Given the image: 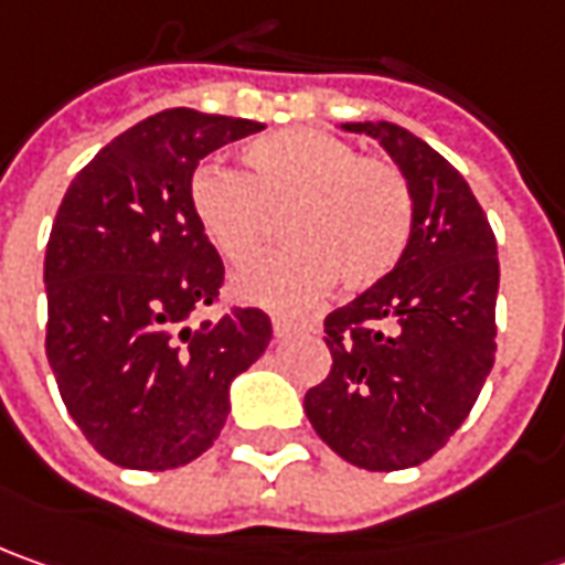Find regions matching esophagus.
<instances>
[{
  "label": "esophagus",
  "instance_id": "34e87169",
  "mask_svg": "<svg viewBox=\"0 0 565 565\" xmlns=\"http://www.w3.org/2000/svg\"><path fill=\"white\" fill-rule=\"evenodd\" d=\"M294 324H297V321L287 319V316H271V328H275V334H278V338H284Z\"/></svg>",
  "mask_w": 565,
  "mask_h": 565
}]
</instances>
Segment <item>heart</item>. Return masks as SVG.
Instances as JSON below:
<instances>
[{"label":"heart","instance_id":"obj_1","mask_svg":"<svg viewBox=\"0 0 565 565\" xmlns=\"http://www.w3.org/2000/svg\"><path fill=\"white\" fill-rule=\"evenodd\" d=\"M241 159L244 171L203 166L190 178V209L231 265L263 249L281 212L290 244L237 271L241 300L302 306L334 278L365 290L397 268L413 237V193L391 159L312 127L256 137Z\"/></svg>","mask_w":565,"mask_h":565}]
</instances>
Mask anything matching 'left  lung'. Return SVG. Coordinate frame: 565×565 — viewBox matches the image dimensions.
I'll return each mask as SVG.
<instances>
[{"instance_id":"obj_1","label":"left lung","mask_w":565,"mask_h":565,"mask_svg":"<svg viewBox=\"0 0 565 565\" xmlns=\"http://www.w3.org/2000/svg\"><path fill=\"white\" fill-rule=\"evenodd\" d=\"M369 134L413 193V237L399 265L324 319L331 372L306 391L319 438L369 472L438 454L472 413L497 353V241L469 184L440 152L391 121Z\"/></svg>"}]
</instances>
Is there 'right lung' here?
I'll return each mask as SVG.
<instances>
[{
  "instance_id": "add662e5",
  "label": "right lung",
  "mask_w": 565,
  "mask_h": 565,
  "mask_svg": "<svg viewBox=\"0 0 565 565\" xmlns=\"http://www.w3.org/2000/svg\"><path fill=\"white\" fill-rule=\"evenodd\" d=\"M259 121L166 108L115 137L71 181L46 244V356L99 457L140 472L186 466L218 438L227 387L265 353L271 319L218 302L224 263L190 209L209 152Z\"/></svg>"
}]
</instances>
